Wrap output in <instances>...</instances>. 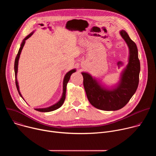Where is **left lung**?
<instances>
[{"label": "left lung", "instance_id": "1", "mask_svg": "<svg viewBox=\"0 0 156 156\" xmlns=\"http://www.w3.org/2000/svg\"><path fill=\"white\" fill-rule=\"evenodd\" d=\"M120 34L128 48L129 55L128 64L120 73L116 84L109 87L90 73L81 72L89 102L102 110L114 111L123 108L135 93L139 83L140 62L137 46L125 30H121Z\"/></svg>", "mask_w": 156, "mask_h": 156}]
</instances>
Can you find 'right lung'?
Wrapping results in <instances>:
<instances>
[{
	"instance_id": "right-lung-1",
	"label": "right lung",
	"mask_w": 156,
	"mask_h": 156,
	"mask_svg": "<svg viewBox=\"0 0 156 156\" xmlns=\"http://www.w3.org/2000/svg\"><path fill=\"white\" fill-rule=\"evenodd\" d=\"M35 31H33V32H31L30 34H29L27 37H25L23 40L22 41V42L21 43L20 45V48L18 50V54L15 58V65H14V70H15V83H16V86L17 88L18 92L20 94V96L23 98V99L25 101V99H23V96H22L20 91V87H19V85H18V82L17 80V73H18V61H19V58L20 57V54L21 52L22 49L23 48V46L25 44L26 40L28 39V38H30L34 33ZM76 71V69H72L71 70H70L69 72H68L66 73L64 76L63 80V93L62 94V96L60 98V99H59V101L58 102H57L55 104H53L52 105H51L49 107H45V108H34L36 110L39 111V112H51V111H54L55 110H57V108H60L62 104H63L65 99V94H66V86H67V83L70 80V76L72 75V73H75Z\"/></svg>"
}]
</instances>
